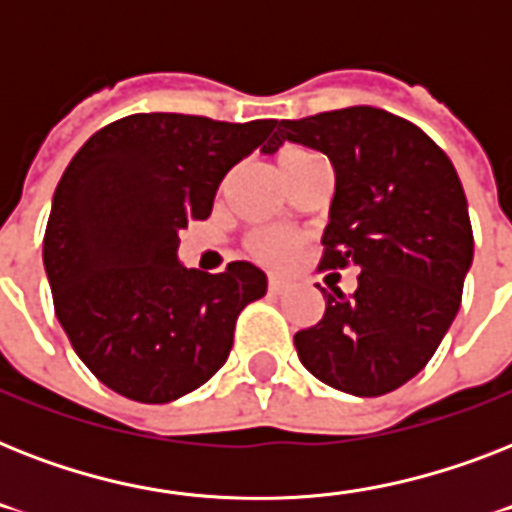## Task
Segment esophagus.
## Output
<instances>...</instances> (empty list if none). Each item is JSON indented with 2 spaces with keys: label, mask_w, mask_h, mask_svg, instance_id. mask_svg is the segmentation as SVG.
Returning a JSON list of instances; mask_svg holds the SVG:
<instances>
[{
  "label": "esophagus",
  "mask_w": 512,
  "mask_h": 512,
  "mask_svg": "<svg viewBox=\"0 0 512 512\" xmlns=\"http://www.w3.org/2000/svg\"><path fill=\"white\" fill-rule=\"evenodd\" d=\"M284 287H287V281L281 279V276H268V292H271V295H281Z\"/></svg>",
  "instance_id": "esophagus-1"
}]
</instances>
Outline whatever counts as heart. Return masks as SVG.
Here are the masks:
<instances>
[{
    "mask_svg": "<svg viewBox=\"0 0 512 512\" xmlns=\"http://www.w3.org/2000/svg\"><path fill=\"white\" fill-rule=\"evenodd\" d=\"M303 154L305 151H287L281 159H292V156ZM249 249H252V255L260 257L263 263L281 265L295 255L297 241L292 239V236H287V233H257V236L249 239Z\"/></svg>",
    "mask_w": 512,
    "mask_h": 512,
    "instance_id": "obj_1",
    "label": "heart"
}]
</instances>
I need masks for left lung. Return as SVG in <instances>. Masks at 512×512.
Here are the masks:
<instances>
[{"instance_id":"obj_1","label":"left lung","mask_w":512,"mask_h":512,"mask_svg":"<svg viewBox=\"0 0 512 512\" xmlns=\"http://www.w3.org/2000/svg\"><path fill=\"white\" fill-rule=\"evenodd\" d=\"M284 140L316 148L335 167L321 268L361 271L353 295L321 289L327 311L297 332V356L329 388L390 393L425 369L460 311L473 263L460 177L417 124L382 108L281 119L276 143Z\"/></svg>"}]
</instances>
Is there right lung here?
Segmentation results:
<instances>
[{"mask_svg":"<svg viewBox=\"0 0 512 512\" xmlns=\"http://www.w3.org/2000/svg\"><path fill=\"white\" fill-rule=\"evenodd\" d=\"M276 119L247 124L132 114L98 130L60 177L44 231V271L60 327L103 385L170 404L225 364L239 313L268 279L236 260L185 268L180 236L207 220L233 164L276 151Z\"/></svg>","mask_w":512,"mask_h":512,"instance_id":"add662e5","label":"right lung"}]
</instances>
